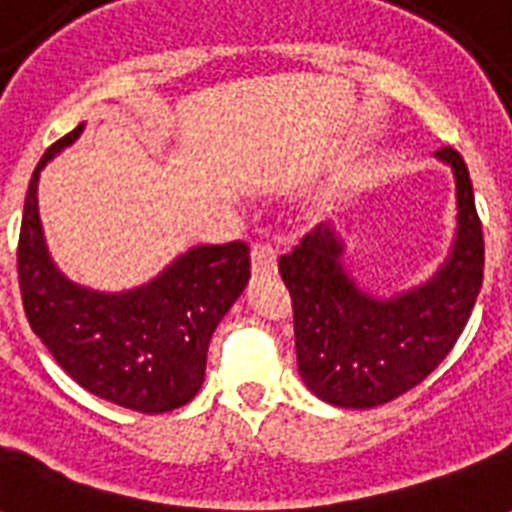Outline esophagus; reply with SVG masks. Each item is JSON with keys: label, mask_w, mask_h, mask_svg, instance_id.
<instances>
[{"label": "esophagus", "mask_w": 512, "mask_h": 512, "mask_svg": "<svg viewBox=\"0 0 512 512\" xmlns=\"http://www.w3.org/2000/svg\"><path fill=\"white\" fill-rule=\"evenodd\" d=\"M276 260H279V255H276V249L271 244H255L252 247V273L255 276H271V273H276Z\"/></svg>", "instance_id": "esophagus-1"}]
</instances>
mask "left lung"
Segmentation results:
<instances>
[{
	"instance_id": "obj_1",
	"label": "left lung",
	"mask_w": 512,
	"mask_h": 512,
	"mask_svg": "<svg viewBox=\"0 0 512 512\" xmlns=\"http://www.w3.org/2000/svg\"><path fill=\"white\" fill-rule=\"evenodd\" d=\"M457 183V241L425 287L374 300L342 268L332 225H319L279 260L295 313L297 369L319 398L342 409L388 404L436 369L460 340L484 281V231L468 164L444 146Z\"/></svg>"
}]
</instances>
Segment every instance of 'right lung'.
<instances>
[{
  "instance_id": "1",
  "label": "right lung",
  "mask_w": 512,
  "mask_h": 512,
  "mask_svg": "<svg viewBox=\"0 0 512 512\" xmlns=\"http://www.w3.org/2000/svg\"><path fill=\"white\" fill-rule=\"evenodd\" d=\"M79 132L82 124L55 140L28 183L18 239L26 319L84 390L132 412H172L199 393L212 332L247 287L249 247H196L148 287L124 295L76 287L47 255L36 183L44 164Z\"/></svg>"
}]
</instances>
